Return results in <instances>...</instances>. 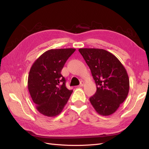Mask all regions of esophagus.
Here are the masks:
<instances>
[{
  "mask_svg": "<svg viewBox=\"0 0 149 149\" xmlns=\"http://www.w3.org/2000/svg\"><path fill=\"white\" fill-rule=\"evenodd\" d=\"M84 84V82L83 81H81L80 82V84H79V87H82V86H83Z\"/></svg>",
  "mask_w": 149,
  "mask_h": 149,
  "instance_id": "34e87169",
  "label": "esophagus"
}]
</instances>
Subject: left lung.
<instances>
[{
    "label": "left lung",
    "instance_id": "8db88e82",
    "mask_svg": "<svg viewBox=\"0 0 149 149\" xmlns=\"http://www.w3.org/2000/svg\"><path fill=\"white\" fill-rule=\"evenodd\" d=\"M97 86L90 102L99 114L115 112L127 97L129 79L125 68L113 54L103 49L80 48Z\"/></svg>",
    "mask_w": 149,
    "mask_h": 149
}]
</instances>
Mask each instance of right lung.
Returning <instances> with one entry per match:
<instances>
[{
  "label": "right lung",
  "mask_w": 149,
  "mask_h": 149,
  "mask_svg": "<svg viewBox=\"0 0 149 149\" xmlns=\"http://www.w3.org/2000/svg\"><path fill=\"white\" fill-rule=\"evenodd\" d=\"M74 48L53 49L43 53L31 66L28 89L37 109L42 114L54 117L61 113L73 90L66 87L61 74Z\"/></svg>",
  "instance_id": "add662e5"
}]
</instances>
